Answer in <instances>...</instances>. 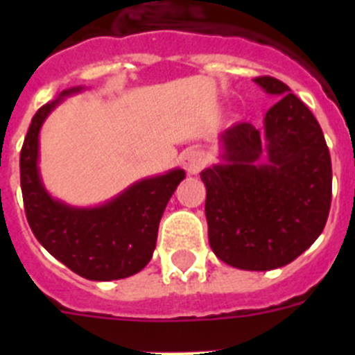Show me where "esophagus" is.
<instances>
[{
  "label": "esophagus",
  "instance_id": "1",
  "mask_svg": "<svg viewBox=\"0 0 355 355\" xmlns=\"http://www.w3.org/2000/svg\"><path fill=\"white\" fill-rule=\"evenodd\" d=\"M206 162L208 159H206L205 150L199 149V147H190L181 155V165H183L188 174H199L206 165Z\"/></svg>",
  "mask_w": 355,
  "mask_h": 355
}]
</instances>
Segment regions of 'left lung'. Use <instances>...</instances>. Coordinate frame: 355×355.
I'll use <instances>...</instances> for the list:
<instances>
[{"instance_id": "left-lung-1", "label": "left lung", "mask_w": 355, "mask_h": 355, "mask_svg": "<svg viewBox=\"0 0 355 355\" xmlns=\"http://www.w3.org/2000/svg\"><path fill=\"white\" fill-rule=\"evenodd\" d=\"M279 97L263 130L240 122L220 135L224 163L200 172L209 247L241 270H274L322 234L331 209L332 167L315 115L290 87L256 78ZM263 152L267 162L259 164Z\"/></svg>"}]
</instances>
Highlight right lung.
I'll list each match as a JSON object with an SVG mask.
<instances>
[{
    "mask_svg": "<svg viewBox=\"0 0 355 355\" xmlns=\"http://www.w3.org/2000/svg\"><path fill=\"white\" fill-rule=\"evenodd\" d=\"M80 90H64L31 119L19 158L24 211L40 245L78 275L90 281L130 277L153 258L159 220L184 171L137 181L96 208H74L53 199L40 181L39 131L55 106Z\"/></svg>",
    "mask_w": 355,
    "mask_h": 355,
    "instance_id": "add662e5",
    "label": "right lung"
}]
</instances>
